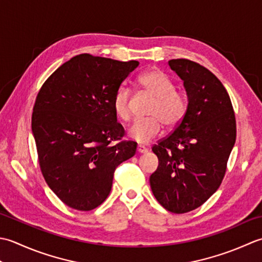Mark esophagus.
<instances>
[{"label":"esophagus","mask_w":262,"mask_h":262,"mask_svg":"<svg viewBox=\"0 0 262 262\" xmlns=\"http://www.w3.org/2000/svg\"><path fill=\"white\" fill-rule=\"evenodd\" d=\"M147 151H148V149H147L145 146L139 145L138 148H137V152H138V154H145V152H147Z\"/></svg>","instance_id":"esophagus-1"}]
</instances>
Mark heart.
<instances>
[{
    "instance_id": "b5f03b06",
    "label": "heart",
    "mask_w": 262,
    "mask_h": 262,
    "mask_svg": "<svg viewBox=\"0 0 262 262\" xmlns=\"http://www.w3.org/2000/svg\"><path fill=\"white\" fill-rule=\"evenodd\" d=\"M138 84L155 99L148 115L150 119L136 121L127 135L138 143H148L161 132L162 123L168 127L178 126L188 110V101L183 94L175 90L173 83L166 74L161 71H148L138 78ZM130 92L120 88L112 99V108L117 119L127 121L130 119Z\"/></svg>"
}]
</instances>
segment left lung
<instances>
[{
  "instance_id": "8db88e82",
  "label": "left lung",
  "mask_w": 262,
  "mask_h": 262,
  "mask_svg": "<svg viewBox=\"0 0 262 262\" xmlns=\"http://www.w3.org/2000/svg\"><path fill=\"white\" fill-rule=\"evenodd\" d=\"M168 64L183 81L188 110L174 131L152 147L158 167L149 182L165 209L184 213L220 188L235 143L236 122L231 98L215 74L185 58Z\"/></svg>"
}]
</instances>
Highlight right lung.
Instances as JSON below:
<instances>
[{
    "label": "right lung",
    "instance_id": "obj_1",
    "mask_svg": "<svg viewBox=\"0 0 262 262\" xmlns=\"http://www.w3.org/2000/svg\"><path fill=\"white\" fill-rule=\"evenodd\" d=\"M138 61L80 54L51 74L35 101L31 130L42 176L67 206L88 211L107 198L116 167L137 142L120 141L112 99Z\"/></svg>",
    "mask_w": 262,
    "mask_h": 262
}]
</instances>
